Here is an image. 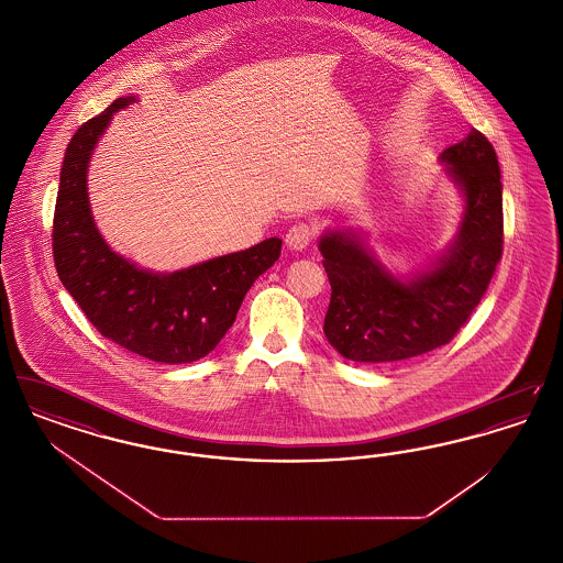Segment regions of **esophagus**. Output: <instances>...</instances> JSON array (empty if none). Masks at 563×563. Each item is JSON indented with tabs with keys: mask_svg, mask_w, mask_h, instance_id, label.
<instances>
[{
	"mask_svg": "<svg viewBox=\"0 0 563 563\" xmlns=\"http://www.w3.org/2000/svg\"><path fill=\"white\" fill-rule=\"evenodd\" d=\"M285 242L289 249L301 251L312 242V228L308 223H295L294 228L287 232Z\"/></svg>",
	"mask_w": 563,
	"mask_h": 563,
	"instance_id": "1",
	"label": "esophagus"
}]
</instances>
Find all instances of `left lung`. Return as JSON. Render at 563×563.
I'll return each mask as SVG.
<instances>
[{
	"mask_svg": "<svg viewBox=\"0 0 563 563\" xmlns=\"http://www.w3.org/2000/svg\"><path fill=\"white\" fill-rule=\"evenodd\" d=\"M439 161L464 196L452 244L427 268L399 276L356 230L319 241L331 285L324 335L344 358L395 363L445 346L471 317L503 257V184L492 143L471 129Z\"/></svg>",
	"mask_w": 563,
	"mask_h": 563,
	"instance_id": "8db88e82",
	"label": "left lung"
}]
</instances>
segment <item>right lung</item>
<instances>
[{"mask_svg":"<svg viewBox=\"0 0 563 563\" xmlns=\"http://www.w3.org/2000/svg\"><path fill=\"white\" fill-rule=\"evenodd\" d=\"M136 97H120L71 136L54 207V266L63 287L97 331L122 349L164 365L207 356L236 321L253 283L274 266L280 239L175 272L139 268L101 236L90 211L88 162L115 111Z\"/></svg>","mask_w":563,"mask_h":563,"instance_id":"1","label":"right lung"}]
</instances>
